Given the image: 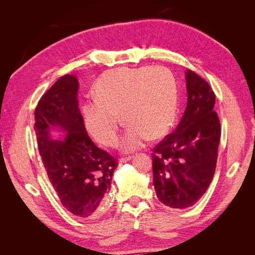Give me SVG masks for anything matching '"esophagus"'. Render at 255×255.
<instances>
[{
    "label": "esophagus",
    "mask_w": 255,
    "mask_h": 255,
    "mask_svg": "<svg viewBox=\"0 0 255 255\" xmlns=\"http://www.w3.org/2000/svg\"><path fill=\"white\" fill-rule=\"evenodd\" d=\"M130 159H132V156H126V157H121V158L119 159V163H120V165H122V164L127 163V161L130 160Z\"/></svg>",
    "instance_id": "1"
}]
</instances>
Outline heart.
Here are the masks:
<instances>
[{
	"label": "heart",
	"mask_w": 255,
	"mask_h": 255,
	"mask_svg": "<svg viewBox=\"0 0 255 255\" xmlns=\"http://www.w3.org/2000/svg\"><path fill=\"white\" fill-rule=\"evenodd\" d=\"M96 101L85 104V126L107 146L117 144L120 116L129 126L123 141L133 151L151 137L166 135L176 118L179 91L174 75L166 67H120L107 71L96 83Z\"/></svg>",
	"instance_id": "b5f03b06"
}]
</instances>
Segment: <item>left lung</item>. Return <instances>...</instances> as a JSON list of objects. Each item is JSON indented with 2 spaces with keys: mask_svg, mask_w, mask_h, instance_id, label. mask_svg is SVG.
Returning a JSON list of instances; mask_svg holds the SVG:
<instances>
[{
  "mask_svg": "<svg viewBox=\"0 0 255 255\" xmlns=\"http://www.w3.org/2000/svg\"><path fill=\"white\" fill-rule=\"evenodd\" d=\"M185 76L186 110L176 129L152 153L153 185L158 200L181 210L194 205L210 186L221 134L211 86L189 69Z\"/></svg>",
  "mask_w": 255,
  "mask_h": 255,
  "instance_id": "obj_1",
  "label": "left lung"
}]
</instances>
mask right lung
I'll return each instance as SVG.
<instances>
[{"label":"right lung","mask_w":255,"mask_h":255,"mask_svg":"<svg viewBox=\"0 0 255 255\" xmlns=\"http://www.w3.org/2000/svg\"><path fill=\"white\" fill-rule=\"evenodd\" d=\"M79 81L66 74L45 92L35 110L38 150L61 204L81 219L96 218L109 203L117 159L90 139L79 109ZM56 128L66 134L52 140Z\"/></svg>","instance_id":"add662e5"}]
</instances>
